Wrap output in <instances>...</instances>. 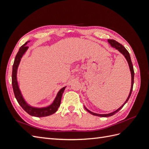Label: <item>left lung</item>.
Listing matches in <instances>:
<instances>
[{
  "mask_svg": "<svg viewBox=\"0 0 149 149\" xmlns=\"http://www.w3.org/2000/svg\"><path fill=\"white\" fill-rule=\"evenodd\" d=\"M108 42H109V43L111 45V46L113 48H115L116 49H118V50L124 56V57L125 58L126 60L127 61V63L129 64V68H130V73H131V88H130V93H129V94L128 96V97L127 100H126V101H125V102L123 104V105H122L119 109H118L117 110H116L115 111L112 112H111V113H109V114H96V113H94V112H93L91 111H90L89 110H88L86 107L84 106V108L88 112H89L90 114H91L94 116H100V117H104V118H106V117H109V116H113L114 114H115L116 113H117L118 111H119L123 107V106L125 105V104L129 100V99L130 96V95H131V93H132V88H133V84H134V68H133V65H132V63L131 61V59H130V55H129V53L128 52V51L124 47H123L122 45L119 43H118V42H116V40H107Z\"/></svg>",
  "mask_w": 149,
  "mask_h": 149,
  "instance_id": "1",
  "label": "left lung"
}]
</instances>
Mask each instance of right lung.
Returning <instances> with one entry per match:
<instances>
[{"instance_id": "1", "label": "right lung", "mask_w": 149, "mask_h": 149, "mask_svg": "<svg viewBox=\"0 0 149 149\" xmlns=\"http://www.w3.org/2000/svg\"><path fill=\"white\" fill-rule=\"evenodd\" d=\"M30 41L26 42L25 44L22 45L19 52H18L17 55L15 58L14 63H13V67H12V84L13 93H14V95L15 96L16 100L17 102H19L20 106L23 108V109L26 111L29 114L35 117H38V118H41V117H45L49 115H52L56 112L60 107L61 104V100L62 94L63 93L66 86L61 88L58 93H57V95L54 100L53 103L52 104L47 107H35L33 106H31L29 104L26 102L24 98L22 96L20 90L19 89V84L17 81V70L18 67L20 64V62L21 60V58L23 56L29 47L26 46L27 44Z\"/></svg>"}]
</instances>
